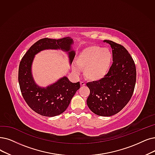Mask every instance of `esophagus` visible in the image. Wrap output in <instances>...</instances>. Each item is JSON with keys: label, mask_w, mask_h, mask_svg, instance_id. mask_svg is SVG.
<instances>
[{"label": "esophagus", "mask_w": 155, "mask_h": 155, "mask_svg": "<svg viewBox=\"0 0 155 155\" xmlns=\"http://www.w3.org/2000/svg\"><path fill=\"white\" fill-rule=\"evenodd\" d=\"M85 84H86L83 81L80 82V85H81V86H85Z\"/></svg>", "instance_id": "1"}]
</instances>
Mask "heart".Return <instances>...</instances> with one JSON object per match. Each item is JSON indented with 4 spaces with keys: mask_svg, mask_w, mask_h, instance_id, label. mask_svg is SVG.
Here are the masks:
<instances>
[{
    "mask_svg": "<svg viewBox=\"0 0 155 155\" xmlns=\"http://www.w3.org/2000/svg\"><path fill=\"white\" fill-rule=\"evenodd\" d=\"M113 61V54L109 49L91 45L83 49L76 58L73 70L83 69L84 77L89 81H98L108 74Z\"/></svg>",
    "mask_w": 155,
    "mask_h": 155,
    "instance_id": "b5f03b06",
    "label": "heart"
}]
</instances>
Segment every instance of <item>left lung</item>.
Masks as SVG:
<instances>
[{"label": "left lung", "instance_id": "8db88e82", "mask_svg": "<svg viewBox=\"0 0 155 155\" xmlns=\"http://www.w3.org/2000/svg\"><path fill=\"white\" fill-rule=\"evenodd\" d=\"M113 49V64L100 81L86 84L90 89L87 105L93 113L110 116L119 113L130 100L136 82L134 61L126 48L112 41L104 40Z\"/></svg>", "mask_w": 155, "mask_h": 155}]
</instances>
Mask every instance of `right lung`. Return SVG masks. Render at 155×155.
<instances>
[{
	"label": "right lung",
	"mask_w": 155,
	"mask_h": 155,
	"mask_svg": "<svg viewBox=\"0 0 155 155\" xmlns=\"http://www.w3.org/2000/svg\"><path fill=\"white\" fill-rule=\"evenodd\" d=\"M73 43L70 38L60 39L44 38L35 42L24 54L18 69V82L22 96L28 106L42 116L53 117L64 113L71 101L80 88L79 82L71 83L64 77L48 86L41 88L34 83L31 74V65L34 55L45 49H61L71 50ZM71 63L75 57L73 51L69 52Z\"/></svg>",
	"instance_id": "1"
}]
</instances>
